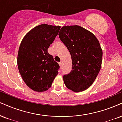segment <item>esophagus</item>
Segmentation results:
<instances>
[{
  "label": "esophagus",
  "instance_id": "34e87169",
  "mask_svg": "<svg viewBox=\"0 0 122 122\" xmlns=\"http://www.w3.org/2000/svg\"><path fill=\"white\" fill-rule=\"evenodd\" d=\"M60 66V67H61H61H62V63L61 62H59V63Z\"/></svg>",
  "mask_w": 122,
  "mask_h": 122
}]
</instances>
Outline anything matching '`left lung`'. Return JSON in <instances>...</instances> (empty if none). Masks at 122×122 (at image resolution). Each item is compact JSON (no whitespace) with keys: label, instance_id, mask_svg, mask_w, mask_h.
<instances>
[{"label":"left lung","instance_id":"8db88e82","mask_svg":"<svg viewBox=\"0 0 122 122\" xmlns=\"http://www.w3.org/2000/svg\"><path fill=\"white\" fill-rule=\"evenodd\" d=\"M59 37L70 51L72 62L71 71L63 76L64 84L75 92L85 91L101 70L102 50L100 42L92 33L78 25L63 26Z\"/></svg>","mask_w":122,"mask_h":122}]
</instances>
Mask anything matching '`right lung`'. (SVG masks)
Here are the masks:
<instances>
[{
    "label": "right lung",
    "instance_id": "right-lung-1",
    "mask_svg": "<svg viewBox=\"0 0 122 122\" xmlns=\"http://www.w3.org/2000/svg\"><path fill=\"white\" fill-rule=\"evenodd\" d=\"M61 26L43 24L27 33L17 55L19 72L27 86L42 92L51 86L60 67L47 49L58 35Z\"/></svg>",
    "mask_w": 122,
    "mask_h": 122
}]
</instances>
